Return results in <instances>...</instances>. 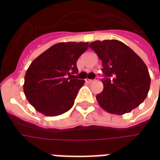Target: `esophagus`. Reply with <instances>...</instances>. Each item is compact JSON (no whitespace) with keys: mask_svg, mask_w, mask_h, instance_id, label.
Instances as JSON below:
<instances>
[{"mask_svg":"<svg viewBox=\"0 0 160 160\" xmlns=\"http://www.w3.org/2000/svg\"><path fill=\"white\" fill-rule=\"evenodd\" d=\"M98 79V78H97ZM86 82L87 83H92V82H94V81H96L97 80H90V79H86Z\"/></svg>","mask_w":160,"mask_h":160,"instance_id":"esophagus-1","label":"esophagus"}]
</instances>
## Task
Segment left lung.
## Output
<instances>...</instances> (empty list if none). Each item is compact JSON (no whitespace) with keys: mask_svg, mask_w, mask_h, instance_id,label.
I'll return each instance as SVG.
<instances>
[{"mask_svg":"<svg viewBox=\"0 0 160 160\" xmlns=\"http://www.w3.org/2000/svg\"><path fill=\"white\" fill-rule=\"evenodd\" d=\"M89 47L102 61L104 90L96 96L102 109L109 113H128L145 100L151 79L144 62L118 40L91 42Z\"/></svg>","mask_w":160,"mask_h":160,"instance_id":"8db88e82","label":"left lung"}]
</instances>
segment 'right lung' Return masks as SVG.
I'll return each mask as SVG.
<instances>
[{"label": "right lung", "mask_w": 160, "mask_h": 160, "mask_svg": "<svg viewBox=\"0 0 160 160\" xmlns=\"http://www.w3.org/2000/svg\"><path fill=\"white\" fill-rule=\"evenodd\" d=\"M88 42H59L42 53L26 71L24 92L37 111L56 117L69 111L85 80L73 78Z\"/></svg>", "instance_id": "add662e5"}]
</instances>
